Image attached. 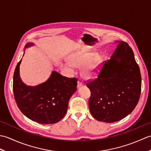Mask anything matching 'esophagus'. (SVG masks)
I'll return each mask as SVG.
<instances>
[{"instance_id":"1","label":"esophagus","mask_w":151,"mask_h":151,"mask_svg":"<svg viewBox=\"0 0 151 151\" xmlns=\"http://www.w3.org/2000/svg\"><path fill=\"white\" fill-rule=\"evenodd\" d=\"M82 86V83L81 82V81H78L77 82V87L78 88H80V87H81V86Z\"/></svg>"}]
</instances>
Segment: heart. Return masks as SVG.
<instances>
[{
    "label": "heart",
    "instance_id": "heart-1",
    "mask_svg": "<svg viewBox=\"0 0 151 151\" xmlns=\"http://www.w3.org/2000/svg\"><path fill=\"white\" fill-rule=\"evenodd\" d=\"M97 56L98 54L95 52H79L75 53L69 57L70 63H67L65 67L71 70L73 66L83 67L86 66L83 71V76L86 78H91L97 74L99 67L102 62L101 58H97Z\"/></svg>",
    "mask_w": 151,
    "mask_h": 151
}]
</instances>
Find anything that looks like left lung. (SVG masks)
I'll use <instances>...</instances> for the list:
<instances>
[{
	"label": "left lung",
	"instance_id": "obj_1",
	"mask_svg": "<svg viewBox=\"0 0 151 151\" xmlns=\"http://www.w3.org/2000/svg\"><path fill=\"white\" fill-rule=\"evenodd\" d=\"M103 62L97 78L89 80V107L95 119L114 123L132 112L139 101L142 76L132 49L124 41Z\"/></svg>",
	"mask_w": 151,
	"mask_h": 151
}]
</instances>
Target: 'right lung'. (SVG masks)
Instances as JSON below:
<instances>
[{"instance_id": "right-lung-1", "label": "right lung", "mask_w": 151, "mask_h": 151, "mask_svg": "<svg viewBox=\"0 0 151 151\" xmlns=\"http://www.w3.org/2000/svg\"><path fill=\"white\" fill-rule=\"evenodd\" d=\"M33 45L28 43L25 48ZM15 67L13 91L19 110L28 119L41 124H54L65 116L68 102L76 90L77 78H67L52 71L48 81L34 87L27 86L21 80L19 65Z\"/></svg>"}]
</instances>
